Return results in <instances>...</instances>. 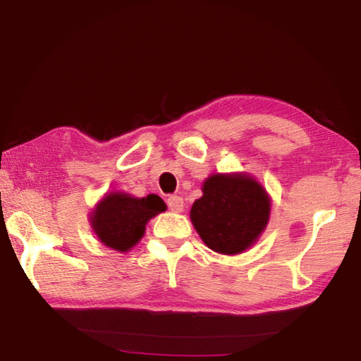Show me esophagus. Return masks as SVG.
I'll use <instances>...</instances> for the list:
<instances>
[{"label":"esophagus","mask_w":361,"mask_h":361,"mask_svg":"<svg viewBox=\"0 0 361 361\" xmlns=\"http://www.w3.org/2000/svg\"><path fill=\"white\" fill-rule=\"evenodd\" d=\"M167 205H169V209L175 213H180V212H183V209H185V202H183V199L180 197V195H170V197L167 199Z\"/></svg>","instance_id":"esophagus-1"}]
</instances>
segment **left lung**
<instances>
[{"label":"left lung","instance_id":"1","mask_svg":"<svg viewBox=\"0 0 361 361\" xmlns=\"http://www.w3.org/2000/svg\"><path fill=\"white\" fill-rule=\"evenodd\" d=\"M191 221L213 252L239 255L259 239L271 215V197L253 176L216 173L204 181Z\"/></svg>","mask_w":361,"mask_h":361}]
</instances>
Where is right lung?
Masks as SVG:
<instances>
[{
  "label": "right lung",
  "instance_id": "1",
  "mask_svg": "<svg viewBox=\"0 0 361 361\" xmlns=\"http://www.w3.org/2000/svg\"><path fill=\"white\" fill-rule=\"evenodd\" d=\"M167 205L156 194L133 197L126 192H109L90 215V224L99 240L116 252H129L142 239L146 223Z\"/></svg>",
  "mask_w": 361,
  "mask_h": 361
}]
</instances>
